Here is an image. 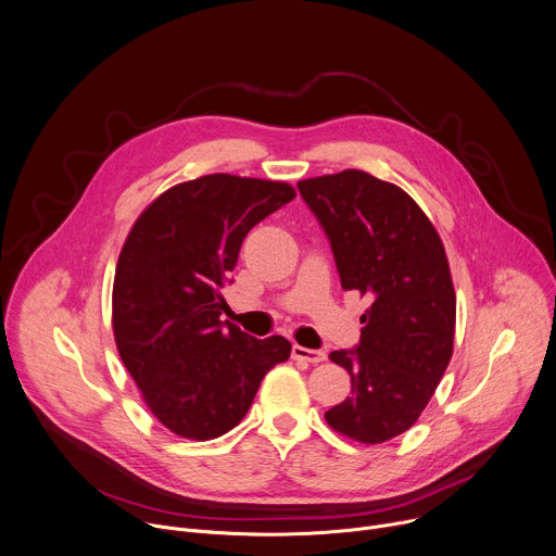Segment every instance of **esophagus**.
<instances>
[{
	"mask_svg": "<svg viewBox=\"0 0 556 556\" xmlns=\"http://www.w3.org/2000/svg\"><path fill=\"white\" fill-rule=\"evenodd\" d=\"M291 357H293V359H300V362L318 364V362H325V359H327V353H325V351H318V349H304V346L295 344V346L291 349Z\"/></svg>",
	"mask_w": 556,
	"mask_h": 556,
	"instance_id": "1",
	"label": "esophagus"
}]
</instances>
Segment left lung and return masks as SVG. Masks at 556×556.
<instances>
[{
  "label": "left lung",
  "instance_id": "left-lung-1",
  "mask_svg": "<svg viewBox=\"0 0 556 556\" xmlns=\"http://www.w3.org/2000/svg\"><path fill=\"white\" fill-rule=\"evenodd\" d=\"M325 227L344 291L371 298L355 351L329 357L351 397L325 413L336 433L382 444L408 430L453 357L457 298L444 242L393 182L362 169L298 180Z\"/></svg>",
  "mask_w": 556,
  "mask_h": 556
}]
</instances>
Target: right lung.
Segmentation results:
<instances>
[{
    "label": "right lung",
    "mask_w": 556,
    "mask_h": 556,
    "mask_svg": "<svg viewBox=\"0 0 556 556\" xmlns=\"http://www.w3.org/2000/svg\"><path fill=\"white\" fill-rule=\"evenodd\" d=\"M295 197L285 180L207 174L159 194L121 247L112 287L118 355L174 435L214 440L250 410L289 340L220 320L223 285L256 223Z\"/></svg>",
    "instance_id": "add662e5"
}]
</instances>
